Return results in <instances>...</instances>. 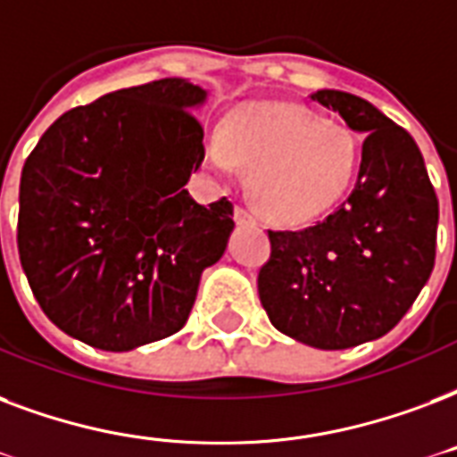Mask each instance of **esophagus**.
Wrapping results in <instances>:
<instances>
[{
	"instance_id": "34e87169",
	"label": "esophagus",
	"mask_w": 457,
	"mask_h": 457,
	"mask_svg": "<svg viewBox=\"0 0 457 457\" xmlns=\"http://www.w3.org/2000/svg\"><path fill=\"white\" fill-rule=\"evenodd\" d=\"M235 220L239 222V225H249V222H256V218H253L252 213H249V211H246V208H244V205H237V211H235Z\"/></svg>"
}]
</instances>
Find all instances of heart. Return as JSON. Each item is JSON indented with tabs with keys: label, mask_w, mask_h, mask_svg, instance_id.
Returning <instances> with one entry per match:
<instances>
[{
	"label": "heart",
	"mask_w": 457,
	"mask_h": 457,
	"mask_svg": "<svg viewBox=\"0 0 457 457\" xmlns=\"http://www.w3.org/2000/svg\"><path fill=\"white\" fill-rule=\"evenodd\" d=\"M205 162L232 174L252 167L249 196L275 222H304L343 198L357 172L360 141L306 107L252 103L229 114L205 141Z\"/></svg>",
	"instance_id": "b5f03b06"
}]
</instances>
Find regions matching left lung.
I'll list each match as a JSON object with an SVG mask.
<instances>
[{
  "label": "left lung",
  "instance_id": "1",
  "mask_svg": "<svg viewBox=\"0 0 457 457\" xmlns=\"http://www.w3.org/2000/svg\"><path fill=\"white\" fill-rule=\"evenodd\" d=\"M364 134L353 194L304 229H268L270 259L259 297L275 328L319 350L376 340L422 292L436 256L438 198L414 138L374 104L343 90H316Z\"/></svg>",
  "mask_w": 457,
  "mask_h": 457
}]
</instances>
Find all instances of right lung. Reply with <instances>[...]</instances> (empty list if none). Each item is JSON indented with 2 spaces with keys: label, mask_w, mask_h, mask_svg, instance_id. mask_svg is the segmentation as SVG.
I'll use <instances>...</instances> for the list:
<instances>
[{
  "label": "right lung",
  "mask_w": 457,
  "mask_h": 457,
  "mask_svg": "<svg viewBox=\"0 0 457 457\" xmlns=\"http://www.w3.org/2000/svg\"><path fill=\"white\" fill-rule=\"evenodd\" d=\"M184 79L121 88L59 117L21 172L19 256L37 304L81 343L127 353L189 319L235 228L184 184L204 162L205 103Z\"/></svg>",
  "instance_id": "add662e5"
}]
</instances>
